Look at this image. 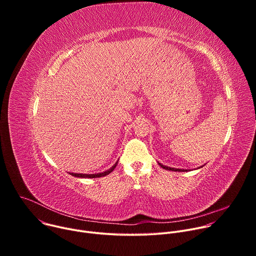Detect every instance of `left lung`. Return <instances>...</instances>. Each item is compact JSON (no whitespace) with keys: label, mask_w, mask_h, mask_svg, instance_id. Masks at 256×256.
Instances as JSON below:
<instances>
[{"label":"left lung","mask_w":256,"mask_h":256,"mask_svg":"<svg viewBox=\"0 0 256 256\" xmlns=\"http://www.w3.org/2000/svg\"><path fill=\"white\" fill-rule=\"evenodd\" d=\"M163 169H165V170H171V171H178V172H182V171H188L186 169H177V168H171V167H168V166H165V165H163V164H161V163H158Z\"/></svg>","instance_id":"8db88e82"}]
</instances>
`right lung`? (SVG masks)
Here are the masks:
<instances>
[{
    "label": "right lung",
    "instance_id": "obj_1",
    "mask_svg": "<svg viewBox=\"0 0 256 256\" xmlns=\"http://www.w3.org/2000/svg\"><path fill=\"white\" fill-rule=\"evenodd\" d=\"M118 162L110 168V169H108V170H106V171H104V172H101V173H95V174H82V173H70V175H72V176H76V177H81V178H97V177H102V176H106V175H108L109 173L110 172H112L114 170V168L116 167V165H118Z\"/></svg>",
    "mask_w": 256,
    "mask_h": 256
}]
</instances>
